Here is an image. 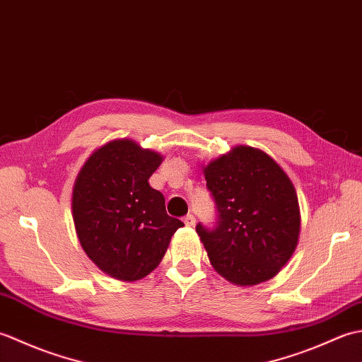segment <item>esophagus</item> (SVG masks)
Returning <instances> with one entry per match:
<instances>
[{
  "mask_svg": "<svg viewBox=\"0 0 362 362\" xmlns=\"http://www.w3.org/2000/svg\"><path fill=\"white\" fill-rule=\"evenodd\" d=\"M183 222H185V226L193 227L196 224V218L193 216V214H187V216L183 218Z\"/></svg>",
  "mask_w": 362,
  "mask_h": 362,
  "instance_id": "1",
  "label": "esophagus"
}]
</instances>
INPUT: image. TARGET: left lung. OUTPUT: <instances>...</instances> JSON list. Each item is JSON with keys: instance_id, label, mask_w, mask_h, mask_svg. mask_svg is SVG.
<instances>
[{"instance_id": "1", "label": "left lung", "mask_w": 362, "mask_h": 362, "mask_svg": "<svg viewBox=\"0 0 362 362\" xmlns=\"http://www.w3.org/2000/svg\"><path fill=\"white\" fill-rule=\"evenodd\" d=\"M202 171L219 221L213 230L197 224L196 232L214 271L238 286L274 279L300 235L298 197L288 174L264 151L244 144Z\"/></svg>"}]
</instances>
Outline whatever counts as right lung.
<instances>
[{
    "instance_id": "add662e5",
    "label": "right lung",
    "mask_w": 362,
    "mask_h": 362,
    "mask_svg": "<svg viewBox=\"0 0 362 362\" xmlns=\"http://www.w3.org/2000/svg\"><path fill=\"white\" fill-rule=\"evenodd\" d=\"M161 161V153L118 138L91 153L74 180L71 213L81 247L115 280L151 274L183 227L148 182Z\"/></svg>"
}]
</instances>
